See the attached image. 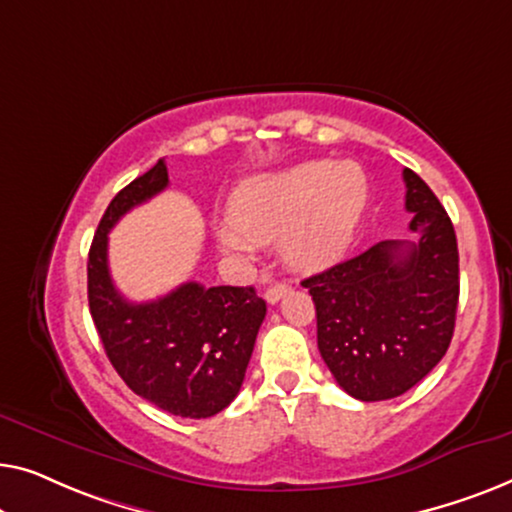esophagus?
<instances>
[{
    "instance_id": "34e87169",
    "label": "esophagus",
    "mask_w": 512,
    "mask_h": 512,
    "mask_svg": "<svg viewBox=\"0 0 512 512\" xmlns=\"http://www.w3.org/2000/svg\"><path fill=\"white\" fill-rule=\"evenodd\" d=\"M292 290V285L290 283H273V285H269L266 287V292H264V299L269 301V304H278L280 299L285 297L287 292Z\"/></svg>"
}]
</instances>
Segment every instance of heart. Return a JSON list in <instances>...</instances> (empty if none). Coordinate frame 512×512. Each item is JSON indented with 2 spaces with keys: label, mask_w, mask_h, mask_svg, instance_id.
I'll list each match as a JSON object with an SVG mask.
<instances>
[{
  "label": "heart",
  "mask_w": 512,
  "mask_h": 512,
  "mask_svg": "<svg viewBox=\"0 0 512 512\" xmlns=\"http://www.w3.org/2000/svg\"><path fill=\"white\" fill-rule=\"evenodd\" d=\"M366 192L364 171L352 162H304L250 178L229 199L218 243L250 255L259 243L280 241V255L294 269H325L350 248Z\"/></svg>",
  "instance_id": "1"
}]
</instances>
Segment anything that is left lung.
Masks as SVG:
<instances>
[{
    "label": "left lung",
    "instance_id": "obj_1",
    "mask_svg": "<svg viewBox=\"0 0 512 512\" xmlns=\"http://www.w3.org/2000/svg\"><path fill=\"white\" fill-rule=\"evenodd\" d=\"M415 241H380L306 278L318 348L350 397L385 401L441 362L455 331L459 253L455 227L415 171L403 169Z\"/></svg>",
    "mask_w": 512,
    "mask_h": 512
}]
</instances>
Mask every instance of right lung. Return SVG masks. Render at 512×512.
Wrapping results in <instances>:
<instances>
[{
    "label": "right lung",
    "instance_id": "right-lung-1",
    "mask_svg": "<svg viewBox=\"0 0 512 512\" xmlns=\"http://www.w3.org/2000/svg\"><path fill=\"white\" fill-rule=\"evenodd\" d=\"M169 185L160 160L115 194L88 255V301L106 357L129 390L181 417H211L239 394L266 301L255 287L183 283L146 304L115 290L109 232L127 211Z\"/></svg>",
    "mask_w": 512,
    "mask_h": 512
}]
</instances>
